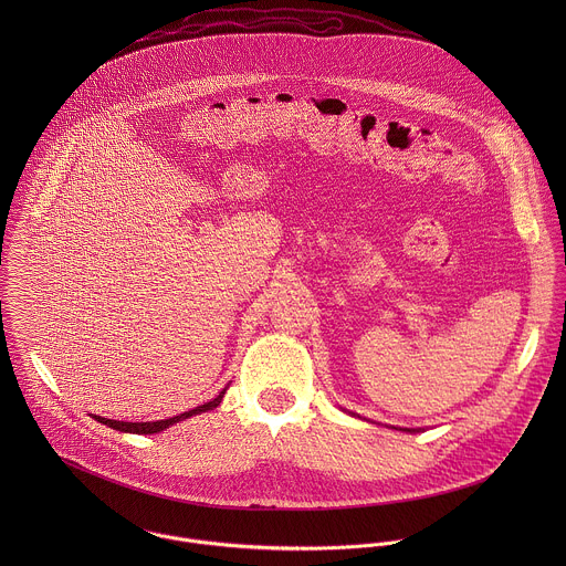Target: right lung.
<instances>
[{
    "label": "right lung",
    "instance_id": "right-lung-1",
    "mask_svg": "<svg viewBox=\"0 0 566 566\" xmlns=\"http://www.w3.org/2000/svg\"><path fill=\"white\" fill-rule=\"evenodd\" d=\"M224 392L227 390H222L213 401H209V403L198 405L196 409H189V411H182V413H178V416H174V418H165V420H157V422H124V420H111V418H102V416H93L97 422H102V424H108L111 429H117V431H128V433H159L163 429H167L169 424H174V422H178V420H185V418H189V416H193V413H202V411H207V409H213V407H218V405L222 403V399H224Z\"/></svg>",
    "mask_w": 566,
    "mask_h": 566
}]
</instances>
